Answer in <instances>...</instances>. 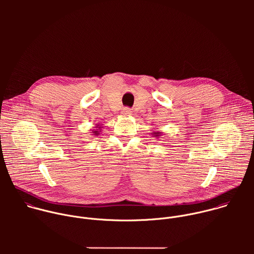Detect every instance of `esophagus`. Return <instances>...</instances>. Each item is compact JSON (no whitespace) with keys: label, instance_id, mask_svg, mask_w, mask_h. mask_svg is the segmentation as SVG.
<instances>
[{"label":"esophagus","instance_id":"esophagus-1","mask_svg":"<svg viewBox=\"0 0 254 254\" xmlns=\"http://www.w3.org/2000/svg\"><path fill=\"white\" fill-rule=\"evenodd\" d=\"M131 113H132L131 110H130V108H128V107H126V108H124V110H123V114L125 116H130Z\"/></svg>","mask_w":254,"mask_h":254}]
</instances>
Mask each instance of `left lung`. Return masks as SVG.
Instances as JSON below:
<instances>
[{
    "label": "left lung",
    "mask_w": 254,
    "mask_h": 254,
    "mask_svg": "<svg viewBox=\"0 0 254 254\" xmlns=\"http://www.w3.org/2000/svg\"><path fill=\"white\" fill-rule=\"evenodd\" d=\"M155 134H156V135H158V136L160 135V134H159V132H157V133H155Z\"/></svg>",
    "instance_id": "8db88e82"
}]
</instances>
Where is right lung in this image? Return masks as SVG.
Returning a JSON list of instances; mask_svg holds the SVG:
<instances>
[{
    "label": "right lung",
    "mask_w": 254,
    "mask_h": 254,
    "mask_svg": "<svg viewBox=\"0 0 254 254\" xmlns=\"http://www.w3.org/2000/svg\"><path fill=\"white\" fill-rule=\"evenodd\" d=\"M96 127V128H97V129H95V130H93V131H92V132H93V134H95V135H97V134H98V133H99V132H98V129H100V127H98V126H97V127Z\"/></svg>",
    "instance_id": "1"
}]
</instances>
